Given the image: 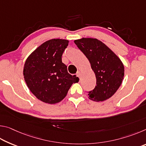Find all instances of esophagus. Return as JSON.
Returning a JSON list of instances; mask_svg holds the SVG:
<instances>
[{"instance_id": "obj_1", "label": "esophagus", "mask_w": 146, "mask_h": 146, "mask_svg": "<svg viewBox=\"0 0 146 146\" xmlns=\"http://www.w3.org/2000/svg\"><path fill=\"white\" fill-rule=\"evenodd\" d=\"M76 75L78 76V78H80V71H78L77 73H76Z\"/></svg>"}]
</instances>
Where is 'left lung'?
Returning a JSON list of instances; mask_svg holds the SVG:
<instances>
[{
	"mask_svg": "<svg viewBox=\"0 0 146 146\" xmlns=\"http://www.w3.org/2000/svg\"><path fill=\"white\" fill-rule=\"evenodd\" d=\"M74 42L90 61L97 79L95 88L89 92V98L102 102L111 97L123 79L124 66L122 61L97 38H82Z\"/></svg>",
	"mask_w": 146,
	"mask_h": 146,
	"instance_id": "8db88e82",
	"label": "left lung"
}]
</instances>
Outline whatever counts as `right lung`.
<instances>
[{"mask_svg": "<svg viewBox=\"0 0 146 146\" xmlns=\"http://www.w3.org/2000/svg\"><path fill=\"white\" fill-rule=\"evenodd\" d=\"M69 41L49 40L31 53L24 64V78L29 90L42 102L50 104L62 100L73 83L78 82L76 75L68 72L62 62V55Z\"/></svg>", "mask_w": 146, "mask_h": 146, "instance_id": "right-lung-1", "label": "right lung"}]
</instances>
